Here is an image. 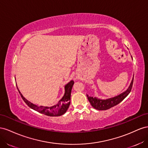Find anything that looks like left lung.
Segmentation results:
<instances>
[{
    "label": "left lung",
    "mask_w": 148,
    "mask_h": 148,
    "mask_svg": "<svg viewBox=\"0 0 148 148\" xmlns=\"http://www.w3.org/2000/svg\"><path fill=\"white\" fill-rule=\"evenodd\" d=\"M133 79L134 78H133L132 82H131L127 90L124 92L121 93V94L116 97H114L110 98L106 100H102L97 97H89L87 95V99L92 106L95 109L99 110H108L120 103L122 100H123L127 97L132 88Z\"/></svg>",
    "instance_id": "obj_1"
}]
</instances>
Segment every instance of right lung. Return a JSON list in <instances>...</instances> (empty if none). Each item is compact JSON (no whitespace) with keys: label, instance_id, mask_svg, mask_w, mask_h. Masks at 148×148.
<instances>
[{"label":"right lung","instance_id":"add662e5","mask_svg":"<svg viewBox=\"0 0 148 148\" xmlns=\"http://www.w3.org/2000/svg\"><path fill=\"white\" fill-rule=\"evenodd\" d=\"M74 82L73 81H71L68 84H67L64 87L65 93L62 98L59 101L56 105H54L52 107H43V106H37V105L31 103L29 101L27 100L21 94L17 87V89L22 97V99L24 102L26 103L29 107L35 110L38 112L45 115L49 116H61L64 114L68 109L70 105L71 100V94L72 88L74 85Z\"/></svg>","mask_w":148,"mask_h":148}]
</instances>
